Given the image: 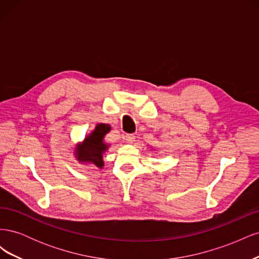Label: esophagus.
<instances>
[{"mask_svg": "<svg viewBox=\"0 0 259 259\" xmlns=\"http://www.w3.org/2000/svg\"><path fill=\"white\" fill-rule=\"evenodd\" d=\"M135 138H136V136L134 135V134H127V135H125V140H126V142L128 143V144H133L135 142Z\"/></svg>", "mask_w": 259, "mask_h": 259, "instance_id": "34e87169", "label": "esophagus"}]
</instances>
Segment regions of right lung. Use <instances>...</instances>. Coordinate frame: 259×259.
<instances>
[{
  "label": "right lung",
  "mask_w": 259,
  "mask_h": 259,
  "mask_svg": "<svg viewBox=\"0 0 259 259\" xmlns=\"http://www.w3.org/2000/svg\"><path fill=\"white\" fill-rule=\"evenodd\" d=\"M110 131V127L106 124H99L90 136L85 138L82 146L77 148L76 156L79 161L92 162L98 167H103V153L107 149L104 144V137Z\"/></svg>",
  "instance_id": "obj_1"
}]
</instances>
